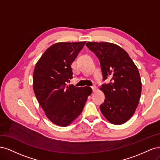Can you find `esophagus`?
I'll list each match as a JSON object with an SVG mask.
<instances>
[{
  "mask_svg": "<svg viewBox=\"0 0 160 160\" xmlns=\"http://www.w3.org/2000/svg\"><path fill=\"white\" fill-rule=\"evenodd\" d=\"M91 89H92V90H93V92H95L96 91V87L95 85L92 86L91 87Z\"/></svg>",
  "mask_w": 160,
  "mask_h": 160,
  "instance_id": "obj_1",
  "label": "esophagus"
}]
</instances>
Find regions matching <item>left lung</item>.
I'll list each match as a JSON object with an SVG mask.
<instances>
[{
  "instance_id": "1",
  "label": "left lung",
  "mask_w": 160,
  "mask_h": 160,
  "mask_svg": "<svg viewBox=\"0 0 160 160\" xmlns=\"http://www.w3.org/2000/svg\"><path fill=\"white\" fill-rule=\"evenodd\" d=\"M86 46L100 61L103 80L101 85L105 94L100 110L113 124L126 122L135 113L142 93V81L138 67L128 53L119 46L108 42H88Z\"/></svg>"
}]
</instances>
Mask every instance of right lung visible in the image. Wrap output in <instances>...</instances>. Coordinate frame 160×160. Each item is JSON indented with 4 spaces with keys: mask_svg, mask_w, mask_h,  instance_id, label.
I'll return each mask as SVG.
<instances>
[{
    "mask_svg": "<svg viewBox=\"0 0 160 160\" xmlns=\"http://www.w3.org/2000/svg\"><path fill=\"white\" fill-rule=\"evenodd\" d=\"M85 42H57L43 53L33 72V90L51 122L61 127L71 124L81 113L89 87L67 85L72 78V62Z\"/></svg>",
    "mask_w": 160,
    "mask_h": 160,
    "instance_id": "add662e5",
    "label": "right lung"
}]
</instances>
